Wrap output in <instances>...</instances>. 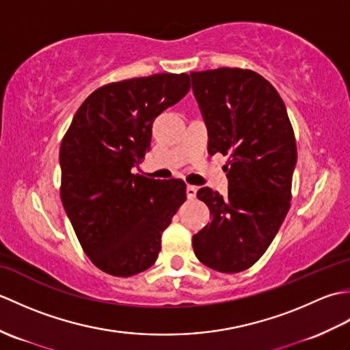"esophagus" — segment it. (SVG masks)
Wrapping results in <instances>:
<instances>
[{
  "instance_id": "esophagus-1",
  "label": "esophagus",
  "mask_w": 350,
  "mask_h": 350,
  "mask_svg": "<svg viewBox=\"0 0 350 350\" xmlns=\"http://www.w3.org/2000/svg\"><path fill=\"white\" fill-rule=\"evenodd\" d=\"M197 191L198 188L194 187V185H188L187 187V196H188V200H194L196 196H197Z\"/></svg>"
}]
</instances>
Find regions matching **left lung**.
I'll use <instances>...</instances> for the list:
<instances>
[{
	"mask_svg": "<svg viewBox=\"0 0 350 350\" xmlns=\"http://www.w3.org/2000/svg\"><path fill=\"white\" fill-rule=\"evenodd\" d=\"M192 92L209 137V153L230 154L228 194L202 188L212 221L192 236L200 262L233 273L265 254L290 207L296 167L287 109L262 75L221 68L192 72Z\"/></svg>",
	"mask_w": 350,
	"mask_h": 350,
	"instance_id": "8db88e82",
	"label": "left lung"
}]
</instances>
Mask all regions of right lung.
Returning <instances> with one entry per match:
<instances>
[{
	"label": "right lung",
	"instance_id": "add662e5",
	"mask_svg": "<svg viewBox=\"0 0 350 350\" xmlns=\"http://www.w3.org/2000/svg\"><path fill=\"white\" fill-rule=\"evenodd\" d=\"M187 73H158L103 85L73 116L60 147L62 202L81 247L114 277L158 258L161 236L187 200L180 179L132 174L150 150L152 124L189 92Z\"/></svg>",
	"mask_w": 350,
	"mask_h": 350
}]
</instances>
